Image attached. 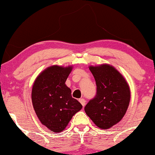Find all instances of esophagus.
Listing matches in <instances>:
<instances>
[{
	"instance_id": "1",
	"label": "esophagus",
	"mask_w": 155,
	"mask_h": 155,
	"mask_svg": "<svg viewBox=\"0 0 155 155\" xmlns=\"http://www.w3.org/2000/svg\"><path fill=\"white\" fill-rule=\"evenodd\" d=\"M79 101L80 103L82 104L83 106H85V105H86V100L84 99V98H81V99L79 100Z\"/></svg>"
}]
</instances>
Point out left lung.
Segmentation results:
<instances>
[{
    "mask_svg": "<svg viewBox=\"0 0 155 155\" xmlns=\"http://www.w3.org/2000/svg\"><path fill=\"white\" fill-rule=\"evenodd\" d=\"M89 68L95 79L97 94L85 106V112L100 129H109L124 117L130 102V88L124 76L111 65Z\"/></svg>",
    "mask_w": 155,
    "mask_h": 155,
    "instance_id": "8db88e82",
    "label": "left lung"
}]
</instances>
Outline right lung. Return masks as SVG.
Instances as JSON below:
<instances>
[{
  "mask_svg": "<svg viewBox=\"0 0 155 155\" xmlns=\"http://www.w3.org/2000/svg\"><path fill=\"white\" fill-rule=\"evenodd\" d=\"M71 70L72 66H49L38 74L31 89L36 115L41 124L55 133L64 131L83 108L65 84Z\"/></svg>",
  "mask_w": 155,
  "mask_h": 155,
  "instance_id": "obj_1",
  "label": "right lung"
}]
</instances>
